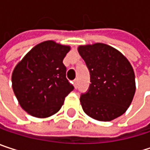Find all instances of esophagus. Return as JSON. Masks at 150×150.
I'll list each match as a JSON object with an SVG mask.
<instances>
[{
	"label": "esophagus",
	"instance_id": "esophagus-1",
	"mask_svg": "<svg viewBox=\"0 0 150 150\" xmlns=\"http://www.w3.org/2000/svg\"><path fill=\"white\" fill-rule=\"evenodd\" d=\"M74 86H75V88H78V79H75L74 80Z\"/></svg>",
	"mask_w": 150,
	"mask_h": 150
}]
</instances>
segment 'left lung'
<instances>
[{
  "mask_svg": "<svg viewBox=\"0 0 150 150\" xmlns=\"http://www.w3.org/2000/svg\"><path fill=\"white\" fill-rule=\"evenodd\" d=\"M90 75L88 91L81 95L83 111L93 119L112 121L128 109L135 92V73L127 58L103 43L80 46Z\"/></svg>",
  "mask_w": 150,
  "mask_h": 150,
  "instance_id": "8db88e82",
  "label": "left lung"
}]
</instances>
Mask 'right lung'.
Instances as JSON below:
<instances>
[{"instance_id": "add662e5", "label": "right lung", "mask_w": 150, "mask_h": 150, "mask_svg": "<svg viewBox=\"0 0 150 150\" xmlns=\"http://www.w3.org/2000/svg\"><path fill=\"white\" fill-rule=\"evenodd\" d=\"M69 49L53 41L43 42L16 65L12 74L13 90L21 107L29 115L45 118L55 114L74 89L62 62Z\"/></svg>"}]
</instances>
